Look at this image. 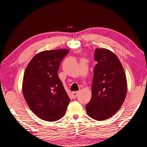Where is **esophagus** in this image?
<instances>
[{
	"mask_svg": "<svg viewBox=\"0 0 147 147\" xmlns=\"http://www.w3.org/2000/svg\"><path fill=\"white\" fill-rule=\"evenodd\" d=\"M78 94H79V92H72V97H73L74 98H76V97H77Z\"/></svg>",
	"mask_w": 147,
	"mask_h": 147,
	"instance_id": "34e87169",
	"label": "esophagus"
}]
</instances>
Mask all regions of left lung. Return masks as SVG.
Returning a JSON list of instances; mask_svg holds the SVG:
<instances>
[{
  "instance_id": "1",
  "label": "left lung",
  "mask_w": 147,
  "mask_h": 147,
  "mask_svg": "<svg viewBox=\"0 0 147 147\" xmlns=\"http://www.w3.org/2000/svg\"><path fill=\"white\" fill-rule=\"evenodd\" d=\"M92 98L86 106L90 117L98 121L108 119L118 111L125 100L127 82L124 68L113 52L96 49Z\"/></svg>"
}]
</instances>
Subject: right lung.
<instances>
[{
	"instance_id": "obj_1",
	"label": "right lung",
	"mask_w": 147,
	"mask_h": 147,
	"mask_svg": "<svg viewBox=\"0 0 147 147\" xmlns=\"http://www.w3.org/2000/svg\"><path fill=\"white\" fill-rule=\"evenodd\" d=\"M69 49L43 51L36 54L28 64L23 80V94L33 112L42 120H58L69 103L57 72Z\"/></svg>"
}]
</instances>
